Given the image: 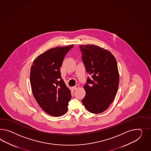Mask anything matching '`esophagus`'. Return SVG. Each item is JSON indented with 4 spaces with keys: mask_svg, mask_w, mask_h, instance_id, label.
Listing matches in <instances>:
<instances>
[{
    "mask_svg": "<svg viewBox=\"0 0 151 151\" xmlns=\"http://www.w3.org/2000/svg\"><path fill=\"white\" fill-rule=\"evenodd\" d=\"M78 87H79L78 85H76V86H74L73 87H72V89H73V90H76Z\"/></svg>",
    "mask_w": 151,
    "mask_h": 151,
    "instance_id": "esophagus-1",
    "label": "esophagus"
}]
</instances>
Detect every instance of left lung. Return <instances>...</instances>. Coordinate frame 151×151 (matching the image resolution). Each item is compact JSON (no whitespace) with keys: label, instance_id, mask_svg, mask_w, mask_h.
Segmentation results:
<instances>
[{"label":"left lung","instance_id":"8db88e82","mask_svg":"<svg viewBox=\"0 0 151 151\" xmlns=\"http://www.w3.org/2000/svg\"><path fill=\"white\" fill-rule=\"evenodd\" d=\"M87 77L83 87L86 96L82 102L90 113L104 111L113 102L119 83L117 63L106 49L93 45H80Z\"/></svg>","mask_w":151,"mask_h":151}]
</instances>
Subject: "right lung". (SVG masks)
I'll return each instance as SVG.
<instances>
[{
  "label": "right lung",
  "mask_w": 151,
  "mask_h": 151,
  "mask_svg": "<svg viewBox=\"0 0 151 151\" xmlns=\"http://www.w3.org/2000/svg\"><path fill=\"white\" fill-rule=\"evenodd\" d=\"M73 47H57L38 55L33 62L30 83L33 96L45 113L60 116L68 110L71 91L61 78V67L65 55Z\"/></svg>",
  "instance_id": "add662e5"
}]
</instances>
